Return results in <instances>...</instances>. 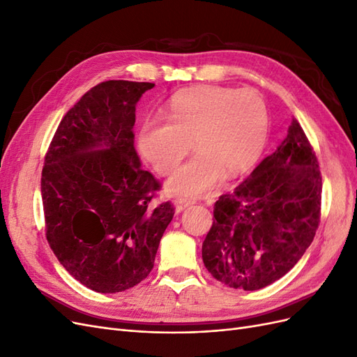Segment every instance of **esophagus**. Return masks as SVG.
Masks as SVG:
<instances>
[{
    "mask_svg": "<svg viewBox=\"0 0 357 357\" xmlns=\"http://www.w3.org/2000/svg\"><path fill=\"white\" fill-rule=\"evenodd\" d=\"M192 204H195V201L189 199V198H176L174 199V207H176L177 213H180V211H183L185 208L190 207Z\"/></svg>",
    "mask_w": 357,
    "mask_h": 357,
    "instance_id": "1",
    "label": "esophagus"
}]
</instances>
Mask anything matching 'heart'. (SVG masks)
Here are the masks:
<instances>
[{
  "instance_id": "obj_1",
  "label": "heart",
  "mask_w": 357,
  "mask_h": 357,
  "mask_svg": "<svg viewBox=\"0 0 357 357\" xmlns=\"http://www.w3.org/2000/svg\"><path fill=\"white\" fill-rule=\"evenodd\" d=\"M167 117L144 121L138 149L162 176L174 169L192 144L197 153L171 177L172 193L199 197L225 177L255 165L268 137V112L255 91L198 86L172 96Z\"/></svg>"
}]
</instances>
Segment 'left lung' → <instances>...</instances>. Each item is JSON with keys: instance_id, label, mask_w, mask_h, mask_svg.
Masks as SVG:
<instances>
[{"instance_id": "1", "label": "left lung", "mask_w": 357, "mask_h": 357, "mask_svg": "<svg viewBox=\"0 0 357 357\" xmlns=\"http://www.w3.org/2000/svg\"><path fill=\"white\" fill-rule=\"evenodd\" d=\"M320 205L319 162L294 117L275 152L215 201L213 226L202 243L205 268L234 289L273 284L314 240Z\"/></svg>"}]
</instances>
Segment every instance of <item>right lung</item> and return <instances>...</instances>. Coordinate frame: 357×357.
<instances>
[{"label":"right lung","instance_id":"obj_1","mask_svg":"<svg viewBox=\"0 0 357 357\" xmlns=\"http://www.w3.org/2000/svg\"><path fill=\"white\" fill-rule=\"evenodd\" d=\"M155 83L93 86L62 117L41 172L46 238L61 265L100 294L150 274L174 207L149 202L160 189L134 147L135 105Z\"/></svg>","mask_w":357,"mask_h":357}]
</instances>
